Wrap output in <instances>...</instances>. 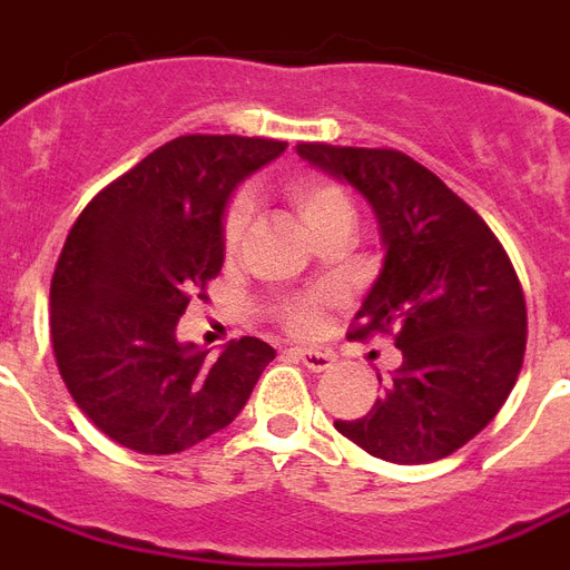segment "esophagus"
<instances>
[{
  "label": "esophagus",
  "instance_id": "34e87169",
  "mask_svg": "<svg viewBox=\"0 0 570 570\" xmlns=\"http://www.w3.org/2000/svg\"><path fill=\"white\" fill-rule=\"evenodd\" d=\"M293 354L301 360V363L307 365L309 372H325V368H331V365H333V354H327V351L295 348Z\"/></svg>",
  "mask_w": 570,
  "mask_h": 570
}]
</instances>
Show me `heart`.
<instances>
[{"instance_id": "obj_1", "label": "heart", "mask_w": 570, "mask_h": 570, "mask_svg": "<svg viewBox=\"0 0 570 570\" xmlns=\"http://www.w3.org/2000/svg\"><path fill=\"white\" fill-rule=\"evenodd\" d=\"M286 189H289L295 210L301 213V219H304V225L313 234L331 225L333 219H340V216H351L348 196L336 184H331V180L304 175V178L289 180ZM248 222H252V198L239 193L228 205V210H225V219H222V245H225V252H237V245L243 243L245 230H248ZM281 318H284V325L289 331L316 333L322 327V301H289L281 309Z\"/></svg>"}]
</instances>
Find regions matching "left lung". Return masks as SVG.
Masks as SVG:
<instances>
[{"instance_id": "8db88e82", "label": "left lung", "mask_w": 570, "mask_h": 570, "mask_svg": "<svg viewBox=\"0 0 570 570\" xmlns=\"http://www.w3.org/2000/svg\"><path fill=\"white\" fill-rule=\"evenodd\" d=\"M295 151L374 210L386 254L351 340L395 333L404 357L363 419L333 424L377 460H442L498 415L524 363L527 307L510 257L478 213L413 157L325 142Z\"/></svg>"}]
</instances>
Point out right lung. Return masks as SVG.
Segmentation results:
<instances>
[{"label": "right lung", "instance_id": "1", "mask_svg": "<svg viewBox=\"0 0 570 570\" xmlns=\"http://www.w3.org/2000/svg\"><path fill=\"white\" fill-rule=\"evenodd\" d=\"M286 142L187 134L101 189L69 230L52 277V348L81 413L117 445L178 453L228 428L275 360L243 336L216 360L175 327L225 261L230 193Z\"/></svg>", "mask_w": 570, "mask_h": 570}]
</instances>
